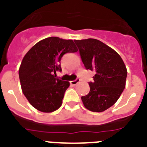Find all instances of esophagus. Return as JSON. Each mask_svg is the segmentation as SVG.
<instances>
[{"mask_svg": "<svg viewBox=\"0 0 147 147\" xmlns=\"http://www.w3.org/2000/svg\"><path fill=\"white\" fill-rule=\"evenodd\" d=\"M80 82V79H79V78H77V79H76V80H73V81H71V84L72 85H76V84H77L78 82Z\"/></svg>", "mask_w": 147, "mask_h": 147, "instance_id": "34e87169", "label": "esophagus"}]
</instances>
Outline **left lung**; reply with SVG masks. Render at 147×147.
<instances>
[{
    "mask_svg": "<svg viewBox=\"0 0 147 147\" xmlns=\"http://www.w3.org/2000/svg\"><path fill=\"white\" fill-rule=\"evenodd\" d=\"M87 70L94 71L90 92L82 96L84 106L92 112H103L117 102L125 88L127 71L115 51L96 39L74 40Z\"/></svg>",
    "mask_w": 147,
    "mask_h": 147,
    "instance_id": "obj_1",
    "label": "left lung"
}]
</instances>
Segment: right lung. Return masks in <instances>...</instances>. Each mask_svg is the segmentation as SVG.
Returning <instances> with one entry per match:
<instances>
[{
  "instance_id": "obj_1",
  "label": "right lung",
  "mask_w": 147,
  "mask_h": 147,
  "mask_svg": "<svg viewBox=\"0 0 147 147\" xmlns=\"http://www.w3.org/2000/svg\"><path fill=\"white\" fill-rule=\"evenodd\" d=\"M78 51L74 41L51 37L40 40L26 53L19 69L22 91L34 108L51 113L60 107L69 82L56 78L66 53Z\"/></svg>"
}]
</instances>
